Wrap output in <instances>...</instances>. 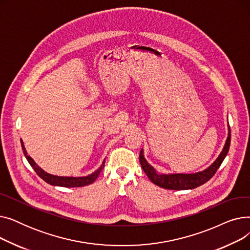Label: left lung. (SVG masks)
I'll list each match as a JSON object with an SVG mask.
<instances>
[{
	"instance_id": "1",
	"label": "left lung",
	"mask_w": 250,
	"mask_h": 250,
	"mask_svg": "<svg viewBox=\"0 0 250 250\" xmlns=\"http://www.w3.org/2000/svg\"><path fill=\"white\" fill-rule=\"evenodd\" d=\"M231 142V129L229 126V134L226 141V144L223 149L222 153L217 158V160L202 172L193 173V174H159L155 171V169L144 158L143 150L140 152V163L144 170V172L147 174L149 179L155 183L156 186L166 189H174V190H183V189H192L198 188L207 181L211 179L217 170L221 166L222 162L224 161L226 155L228 154L229 147Z\"/></svg>"
}]
</instances>
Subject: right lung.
<instances>
[{"label":"right lung","instance_id":"obj_1","mask_svg":"<svg viewBox=\"0 0 250 250\" xmlns=\"http://www.w3.org/2000/svg\"><path fill=\"white\" fill-rule=\"evenodd\" d=\"M21 146H22V150L23 153L26 157V159L29 162V164L31 165V167L34 169V171L36 172V174L42 178L45 182L49 183L51 186H58V187H63V188H80V187H85L90 185V183H93L96 178L98 177V175L100 174V172L102 171V169L104 168V163L105 161H103L102 165L96 170L95 172H93L92 174L88 175V176H84V177H62V176H55L46 173L45 171L36 165V163L33 161V159L31 158L30 156L27 155V152H26L23 142L21 141Z\"/></svg>","mask_w":250,"mask_h":250}]
</instances>
